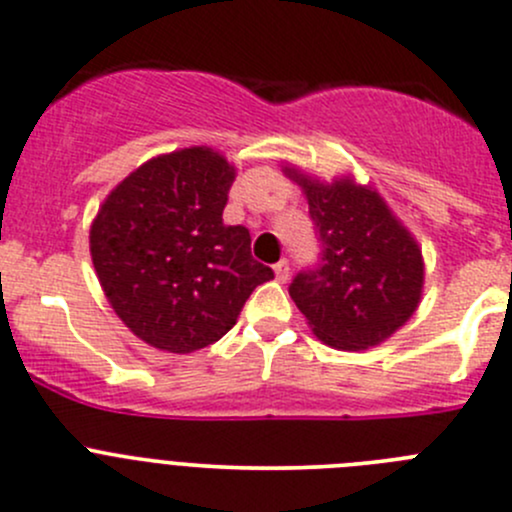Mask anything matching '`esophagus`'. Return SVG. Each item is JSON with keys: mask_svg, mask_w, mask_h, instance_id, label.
<instances>
[{"mask_svg": "<svg viewBox=\"0 0 512 512\" xmlns=\"http://www.w3.org/2000/svg\"><path fill=\"white\" fill-rule=\"evenodd\" d=\"M274 274H277L279 282H287V279H289V262L287 260H279L277 265H274Z\"/></svg>", "mask_w": 512, "mask_h": 512, "instance_id": "esophagus-1", "label": "esophagus"}]
</instances>
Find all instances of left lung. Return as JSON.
I'll return each instance as SVG.
<instances>
[{
	"label": "left lung",
	"instance_id": "8db88e82",
	"mask_svg": "<svg viewBox=\"0 0 512 512\" xmlns=\"http://www.w3.org/2000/svg\"><path fill=\"white\" fill-rule=\"evenodd\" d=\"M321 242L314 267L289 284L311 331L333 348L360 351L390 338L417 309L424 262L417 240L378 191L351 179L319 184L297 169Z\"/></svg>",
	"mask_w": 512,
	"mask_h": 512
}]
</instances>
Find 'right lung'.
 I'll return each mask as SVG.
<instances>
[{
  "instance_id": "add662e5",
  "label": "right lung",
  "mask_w": 512,
  "mask_h": 512,
  "mask_svg": "<svg viewBox=\"0 0 512 512\" xmlns=\"http://www.w3.org/2000/svg\"><path fill=\"white\" fill-rule=\"evenodd\" d=\"M235 169L208 147L149 159L127 176L90 228L107 301L134 336L169 353L223 338L274 272L252 260L250 233L225 225Z\"/></svg>"
}]
</instances>
